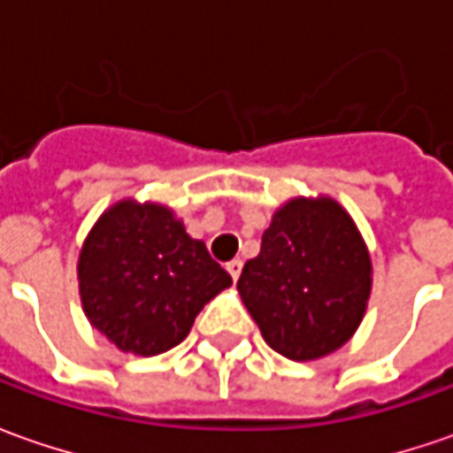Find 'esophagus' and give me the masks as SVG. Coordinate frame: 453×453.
Instances as JSON below:
<instances>
[{
  "mask_svg": "<svg viewBox=\"0 0 453 453\" xmlns=\"http://www.w3.org/2000/svg\"><path fill=\"white\" fill-rule=\"evenodd\" d=\"M226 272L232 274V280H239V274H242V259H232L229 265H226Z\"/></svg>",
  "mask_w": 453,
  "mask_h": 453,
  "instance_id": "34e87169",
  "label": "esophagus"
}]
</instances>
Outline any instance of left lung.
<instances>
[{
    "label": "left lung",
    "instance_id": "left-lung-1",
    "mask_svg": "<svg viewBox=\"0 0 453 453\" xmlns=\"http://www.w3.org/2000/svg\"><path fill=\"white\" fill-rule=\"evenodd\" d=\"M236 289L272 350L318 360L356 335L373 262L353 217L333 196H292L272 214Z\"/></svg>",
    "mask_w": 453,
    "mask_h": 453
}]
</instances>
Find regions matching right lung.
I'll use <instances>...</instances> for the list:
<instances>
[{"mask_svg": "<svg viewBox=\"0 0 453 453\" xmlns=\"http://www.w3.org/2000/svg\"><path fill=\"white\" fill-rule=\"evenodd\" d=\"M232 277L186 234L165 203L128 199L108 206L78 257L80 303L88 322L133 356H158L179 345L203 304Z\"/></svg>", "mask_w": 453, "mask_h": 453, "instance_id": "right-lung-1", "label": "right lung"}]
</instances>
